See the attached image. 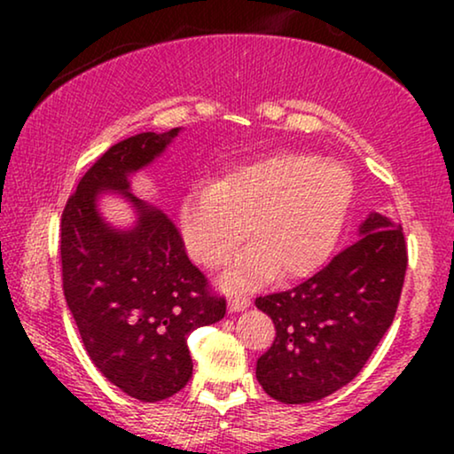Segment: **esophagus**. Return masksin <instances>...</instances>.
<instances>
[{"instance_id": "esophagus-1", "label": "esophagus", "mask_w": 454, "mask_h": 454, "mask_svg": "<svg viewBox=\"0 0 454 454\" xmlns=\"http://www.w3.org/2000/svg\"><path fill=\"white\" fill-rule=\"evenodd\" d=\"M250 308V297H231L229 300V312H244Z\"/></svg>"}]
</instances>
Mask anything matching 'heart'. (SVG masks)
I'll use <instances>...</instances> for the list:
<instances>
[{"mask_svg":"<svg viewBox=\"0 0 454 454\" xmlns=\"http://www.w3.org/2000/svg\"><path fill=\"white\" fill-rule=\"evenodd\" d=\"M353 176L337 159L278 151L246 160L179 204L177 225L198 264L216 269L239 241L250 246L221 277L247 291L278 275L308 277L328 258L349 215Z\"/></svg>","mask_w":454,"mask_h":454,"instance_id":"obj_1","label":"heart"}]
</instances>
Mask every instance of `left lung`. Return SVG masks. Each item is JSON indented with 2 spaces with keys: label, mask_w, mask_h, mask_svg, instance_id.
<instances>
[{
  "label": "left lung",
  "mask_w": 454,
  "mask_h": 454,
  "mask_svg": "<svg viewBox=\"0 0 454 454\" xmlns=\"http://www.w3.org/2000/svg\"><path fill=\"white\" fill-rule=\"evenodd\" d=\"M405 235L393 216L370 213L357 239L297 287L258 297L275 343L256 364L272 399L301 405L343 388L393 325L405 281Z\"/></svg>",
  "instance_id": "left-lung-1"
}]
</instances>
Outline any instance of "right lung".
Returning a JSON list of instances; mask_svg holds the SVG:
<instances>
[{"label": "right lung", "instance_id": "obj_1", "mask_svg": "<svg viewBox=\"0 0 454 454\" xmlns=\"http://www.w3.org/2000/svg\"><path fill=\"white\" fill-rule=\"evenodd\" d=\"M179 132L117 142L80 179L61 215L64 295L84 349L111 384L145 403L188 384L190 333L219 322L227 308L190 262L171 216L132 194V176L163 157ZM103 193L130 204L128 228L104 219Z\"/></svg>", "mask_w": 454, "mask_h": 454}]
</instances>
